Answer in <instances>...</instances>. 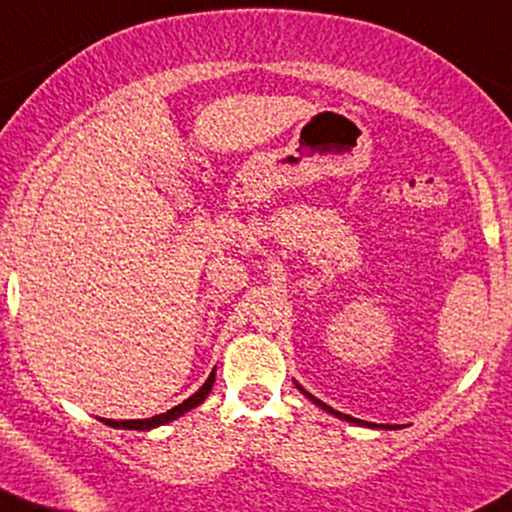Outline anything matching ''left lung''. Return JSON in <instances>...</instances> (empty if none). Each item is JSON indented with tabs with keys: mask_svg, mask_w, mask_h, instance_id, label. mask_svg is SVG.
<instances>
[{
	"mask_svg": "<svg viewBox=\"0 0 512 512\" xmlns=\"http://www.w3.org/2000/svg\"><path fill=\"white\" fill-rule=\"evenodd\" d=\"M294 384H296V389H299L301 394H304L308 401H313L315 406H318V408L327 410V413L334 415V418H339V420H346V422H353V425H368V427H377V430H394V427H389V425H375V422H363V420H356V418H351V415H344V413H339V410H334L332 406H327V403H323V401H320V399H315L313 394H308V391H306L304 387H301L299 382H294Z\"/></svg>",
	"mask_w": 512,
	"mask_h": 512,
	"instance_id": "left-lung-1",
	"label": "left lung"
}]
</instances>
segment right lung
Here are the masks:
<instances>
[{
  "label": "right lung",
  "mask_w": 512,
  "mask_h": 512,
  "mask_svg": "<svg viewBox=\"0 0 512 512\" xmlns=\"http://www.w3.org/2000/svg\"><path fill=\"white\" fill-rule=\"evenodd\" d=\"M213 382H216V370L211 372V375H208V380L201 384V387L194 391L192 396H189V399H185L182 403H178V406L175 408H170V410H166V413H161V415H154V418H144V420H106V418H99L104 422V425H109V427H116V430H140V432H147V430H154V427H161V425H168V422H173V420H178V418H182V415L185 413H189V410L192 408H197L199 403H204V399L208 394H211V389H213Z\"/></svg>",
  "instance_id": "add662e5"
}]
</instances>
